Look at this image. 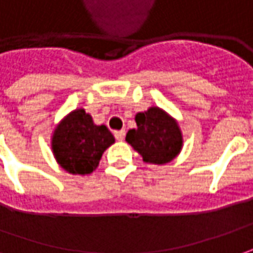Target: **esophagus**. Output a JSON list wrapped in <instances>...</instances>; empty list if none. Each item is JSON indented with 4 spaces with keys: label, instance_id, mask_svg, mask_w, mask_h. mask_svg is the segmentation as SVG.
I'll use <instances>...</instances> for the list:
<instances>
[{
    "label": "esophagus",
    "instance_id": "obj_1",
    "mask_svg": "<svg viewBox=\"0 0 253 253\" xmlns=\"http://www.w3.org/2000/svg\"><path fill=\"white\" fill-rule=\"evenodd\" d=\"M125 130H118V131H115V137H116V140L118 141H123L125 140Z\"/></svg>",
    "mask_w": 253,
    "mask_h": 253
}]
</instances>
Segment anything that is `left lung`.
Here are the masks:
<instances>
[{
	"label": "left lung",
	"mask_w": 253,
	"mask_h": 253,
	"mask_svg": "<svg viewBox=\"0 0 253 253\" xmlns=\"http://www.w3.org/2000/svg\"><path fill=\"white\" fill-rule=\"evenodd\" d=\"M137 127L127 131L126 141L142 161L152 165L171 162L183 148V133L178 122L166 111L151 106L135 115Z\"/></svg>",
	"instance_id": "1"
}]
</instances>
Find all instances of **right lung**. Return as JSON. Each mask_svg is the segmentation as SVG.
Masks as SVG:
<instances>
[{
	"label": "right lung",
	"instance_id": "right-lung-1",
	"mask_svg": "<svg viewBox=\"0 0 253 253\" xmlns=\"http://www.w3.org/2000/svg\"><path fill=\"white\" fill-rule=\"evenodd\" d=\"M115 142L108 127L94 123L83 108L68 113L56 125L51 149L56 162L70 174L85 176L97 169L105 149Z\"/></svg>",
	"mask_w": 253,
	"mask_h": 253
}]
</instances>
